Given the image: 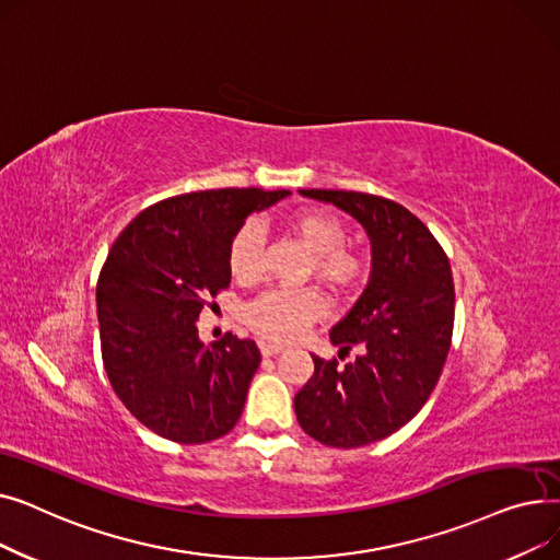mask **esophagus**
<instances>
[{
	"label": "esophagus",
	"mask_w": 560,
	"mask_h": 560,
	"mask_svg": "<svg viewBox=\"0 0 560 560\" xmlns=\"http://www.w3.org/2000/svg\"><path fill=\"white\" fill-rule=\"evenodd\" d=\"M260 354L262 357H277V354H281V351L285 349L283 345H279V342H265V340H260Z\"/></svg>",
	"instance_id": "obj_1"
}]
</instances>
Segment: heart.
Segmentation results:
<instances>
[{"instance_id":"b5f03b06","label":"heart","mask_w":560,"mask_h":560,"mask_svg":"<svg viewBox=\"0 0 560 560\" xmlns=\"http://www.w3.org/2000/svg\"><path fill=\"white\" fill-rule=\"evenodd\" d=\"M290 229L315 254V272L338 290L354 288L365 258L347 249V226L334 213L302 209L290 218ZM231 275L241 281H256L265 270V231L256 220H247L233 233L229 245ZM327 313V300L315 288H272L265 290L245 308L247 325L270 340L298 338L311 322Z\"/></svg>"}]
</instances>
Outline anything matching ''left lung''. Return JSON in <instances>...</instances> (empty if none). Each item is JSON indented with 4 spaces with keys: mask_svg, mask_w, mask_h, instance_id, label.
Masks as SVG:
<instances>
[{
    "mask_svg": "<svg viewBox=\"0 0 560 560\" xmlns=\"http://www.w3.org/2000/svg\"><path fill=\"white\" fill-rule=\"evenodd\" d=\"M354 215L372 241V275L359 302L329 331L357 361L313 357L295 395L302 429L317 443L351 450L384 440L431 397L454 331L450 258L427 224L401 203L354 190H300Z\"/></svg>",
    "mask_w": 560,
    "mask_h": 560,
    "instance_id": "obj_1",
    "label": "left lung"
}]
</instances>
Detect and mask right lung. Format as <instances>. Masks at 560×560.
<instances>
[{
	"label": "right lung",
	"instance_id": "1",
	"mask_svg": "<svg viewBox=\"0 0 560 560\" xmlns=\"http://www.w3.org/2000/svg\"><path fill=\"white\" fill-rule=\"evenodd\" d=\"M288 190L220 188L147 206L113 243L97 281L102 361L129 413L182 445L238 422L260 363L254 340L206 349L195 322L231 283L229 245L245 220Z\"/></svg>",
	"mask_w": 560,
	"mask_h": 560
}]
</instances>
